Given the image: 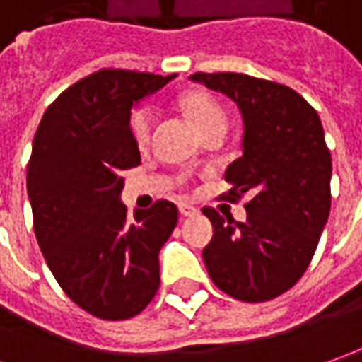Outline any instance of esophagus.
<instances>
[{
  "mask_svg": "<svg viewBox=\"0 0 362 362\" xmlns=\"http://www.w3.org/2000/svg\"><path fill=\"white\" fill-rule=\"evenodd\" d=\"M178 210H180V214L184 216V218H192V216H196V214H198V208H196V206H192V204H188V202H182V204H178Z\"/></svg>",
  "mask_w": 362,
  "mask_h": 362,
  "instance_id": "obj_1",
  "label": "esophagus"
}]
</instances>
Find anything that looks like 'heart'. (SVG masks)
I'll return each instance as SVG.
<instances>
[{
  "mask_svg": "<svg viewBox=\"0 0 362 362\" xmlns=\"http://www.w3.org/2000/svg\"><path fill=\"white\" fill-rule=\"evenodd\" d=\"M184 107H186V112L190 117L192 124L196 127V130L200 134L212 129H226L228 127V115H226L223 107L216 98L206 95V93L190 95L184 100ZM154 119H156V112L150 105H142L132 112L130 130H132V136L140 146L148 144L150 136H152V129H154Z\"/></svg>",
  "mask_w": 362,
  "mask_h": 362,
  "instance_id": "b5f03b06",
  "label": "heart"
}]
</instances>
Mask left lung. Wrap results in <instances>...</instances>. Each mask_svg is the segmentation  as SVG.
I'll return each mask as SVG.
<instances>
[{
  "instance_id": "left-lung-1",
  "label": "left lung",
  "mask_w": 362,
  "mask_h": 362,
  "mask_svg": "<svg viewBox=\"0 0 362 362\" xmlns=\"http://www.w3.org/2000/svg\"><path fill=\"white\" fill-rule=\"evenodd\" d=\"M223 93L243 119L242 156L223 174V200L243 194L247 220L214 208V235L202 257L216 287L245 303L291 289L311 264L331 210V154L317 110L293 88L242 73H194Z\"/></svg>"
}]
</instances>
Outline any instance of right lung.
<instances>
[{"label": "right lung", "instance_id": "right-lung-1", "mask_svg": "<svg viewBox=\"0 0 362 362\" xmlns=\"http://www.w3.org/2000/svg\"><path fill=\"white\" fill-rule=\"evenodd\" d=\"M174 75L100 69L45 110L27 164L33 230L61 289L90 315H139L160 285V247L178 208L158 200L129 218L122 172L140 164L130 109Z\"/></svg>", "mask_w": 362, "mask_h": 362}]
</instances>
